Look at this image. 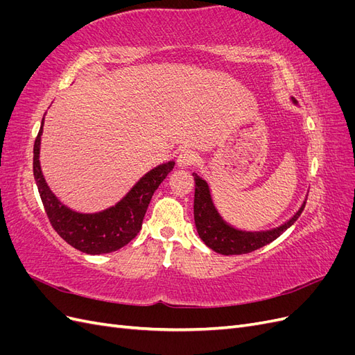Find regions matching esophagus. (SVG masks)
Returning <instances> with one entry per match:
<instances>
[{"label":"esophagus","mask_w":355,"mask_h":355,"mask_svg":"<svg viewBox=\"0 0 355 355\" xmlns=\"http://www.w3.org/2000/svg\"><path fill=\"white\" fill-rule=\"evenodd\" d=\"M198 159V154L192 149H182L178 155V164L179 167H188L192 166Z\"/></svg>","instance_id":"1"}]
</instances>
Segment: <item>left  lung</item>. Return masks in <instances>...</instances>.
Segmentation results:
<instances>
[{"label": "left lung", "instance_id": "1", "mask_svg": "<svg viewBox=\"0 0 355 355\" xmlns=\"http://www.w3.org/2000/svg\"><path fill=\"white\" fill-rule=\"evenodd\" d=\"M295 103V102H293ZM196 180V197H194V219L200 239L211 250L220 254H244L254 252L261 247L272 243L275 239L292 227L297 220L300 213L304 211L306 198L300 204L299 210L292 218L282 223L280 227L261 231H245L232 227L222 218L216 204L213 201L211 191L207 184L197 173H192Z\"/></svg>", "mask_w": 355, "mask_h": 355}]
</instances>
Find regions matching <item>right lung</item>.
Instances as JSON below:
<instances>
[{"label":"right lung","instance_id":"add662e5","mask_svg":"<svg viewBox=\"0 0 355 355\" xmlns=\"http://www.w3.org/2000/svg\"><path fill=\"white\" fill-rule=\"evenodd\" d=\"M44 118L34 144V178L51 227L75 249L87 254L111 253L130 243L142 228L146 209L155 189L175 167V161L158 164L139 179L114 206L81 213L65 206L50 189L40 164V145Z\"/></svg>","mask_w":355,"mask_h":355}]
</instances>
